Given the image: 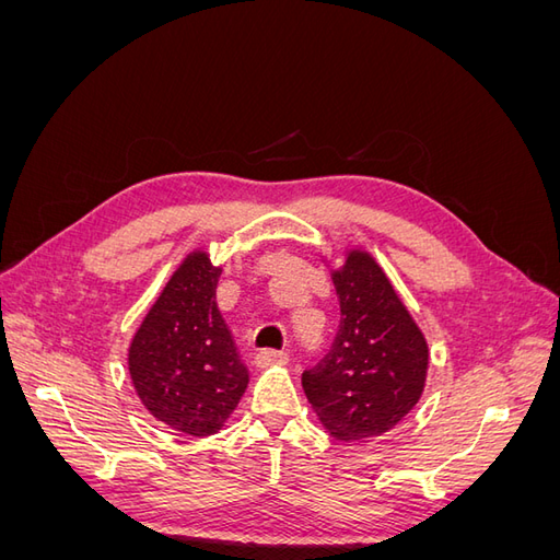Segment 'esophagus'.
Wrapping results in <instances>:
<instances>
[{
  "label": "esophagus",
  "mask_w": 560,
  "mask_h": 560,
  "mask_svg": "<svg viewBox=\"0 0 560 560\" xmlns=\"http://www.w3.org/2000/svg\"><path fill=\"white\" fill-rule=\"evenodd\" d=\"M290 360V354L284 350H273V348H266L257 352V364L259 366H278V364H287Z\"/></svg>",
  "instance_id": "1"
}]
</instances>
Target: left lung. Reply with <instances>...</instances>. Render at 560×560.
<instances>
[{"mask_svg": "<svg viewBox=\"0 0 560 560\" xmlns=\"http://www.w3.org/2000/svg\"><path fill=\"white\" fill-rule=\"evenodd\" d=\"M341 322L327 354L301 383L327 432L360 442L393 430L418 404L428 341L369 252H348L331 273Z\"/></svg>", "mask_w": 560, "mask_h": 560, "instance_id": "8db88e82", "label": "left lung"}]
</instances>
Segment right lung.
<instances>
[{
  "instance_id": "right-lung-1",
  "label": "right lung",
  "mask_w": 560,
  "mask_h": 560,
  "mask_svg": "<svg viewBox=\"0 0 560 560\" xmlns=\"http://www.w3.org/2000/svg\"><path fill=\"white\" fill-rule=\"evenodd\" d=\"M222 268L191 252L149 308L128 350L135 393L167 428L191 436L222 430L249 383L217 308Z\"/></svg>"
}]
</instances>
